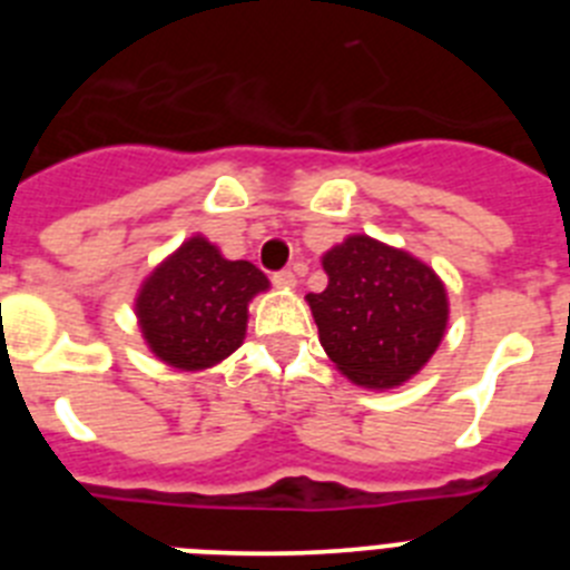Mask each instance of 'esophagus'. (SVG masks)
Masks as SVG:
<instances>
[{
	"instance_id": "34e87169",
	"label": "esophagus",
	"mask_w": 570,
	"mask_h": 570,
	"mask_svg": "<svg viewBox=\"0 0 570 570\" xmlns=\"http://www.w3.org/2000/svg\"><path fill=\"white\" fill-rule=\"evenodd\" d=\"M274 285H279V288H294L296 274H294V271H276Z\"/></svg>"
}]
</instances>
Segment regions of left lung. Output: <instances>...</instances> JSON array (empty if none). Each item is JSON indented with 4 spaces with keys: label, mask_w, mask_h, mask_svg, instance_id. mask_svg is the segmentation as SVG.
Returning a JSON list of instances; mask_svg holds the SVG:
<instances>
[{
    "label": "left lung",
    "mask_w": 570,
    "mask_h": 570,
    "mask_svg": "<svg viewBox=\"0 0 570 570\" xmlns=\"http://www.w3.org/2000/svg\"><path fill=\"white\" fill-rule=\"evenodd\" d=\"M322 268L328 288L305 299L342 374L376 391L420 374L448 325V294L434 268L365 234L334 245Z\"/></svg>",
    "instance_id": "1"
}]
</instances>
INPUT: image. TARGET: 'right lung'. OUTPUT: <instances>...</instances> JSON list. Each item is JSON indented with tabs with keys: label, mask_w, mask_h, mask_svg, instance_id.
Instances as JSON below:
<instances>
[{
	"label": "right lung",
	"mask_w": 570,
	"mask_h": 570,
	"mask_svg": "<svg viewBox=\"0 0 570 570\" xmlns=\"http://www.w3.org/2000/svg\"><path fill=\"white\" fill-rule=\"evenodd\" d=\"M268 276L245 259H225L205 236L154 268L136 296V316L154 356L176 371H205L245 340L248 302L268 291Z\"/></svg>",
	"instance_id": "obj_1"
}]
</instances>
